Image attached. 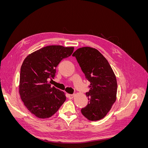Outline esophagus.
<instances>
[{
	"instance_id": "1",
	"label": "esophagus",
	"mask_w": 148,
	"mask_h": 148,
	"mask_svg": "<svg viewBox=\"0 0 148 148\" xmlns=\"http://www.w3.org/2000/svg\"><path fill=\"white\" fill-rule=\"evenodd\" d=\"M74 96H75V95H67V97H68L69 99H73Z\"/></svg>"
}]
</instances>
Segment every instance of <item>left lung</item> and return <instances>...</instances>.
I'll use <instances>...</instances> for the list:
<instances>
[{"instance_id":"1","label":"left lung","mask_w":148,"mask_h":148,"mask_svg":"<svg viewBox=\"0 0 148 148\" xmlns=\"http://www.w3.org/2000/svg\"><path fill=\"white\" fill-rule=\"evenodd\" d=\"M86 78L90 82L86 92L88 105L82 114L91 121L104 118L117 99V83L115 75L108 61L96 49L83 47L73 53Z\"/></svg>"}]
</instances>
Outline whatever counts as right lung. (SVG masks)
Returning a JSON list of instances; mask_svg holds the SVG:
<instances>
[{"mask_svg":"<svg viewBox=\"0 0 148 148\" xmlns=\"http://www.w3.org/2000/svg\"><path fill=\"white\" fill-rule=\"evenodd\" d=\"M73 47L48 46L29 54L21 66L19 94L31 114L40 119L52 117L66 100L65 93L51 86L60 62L71 55Z\"/></svg>","mask_w":148,"mask_h":148,"instance_id":"right-lung-1","label":"right lung"}]
</instances>
